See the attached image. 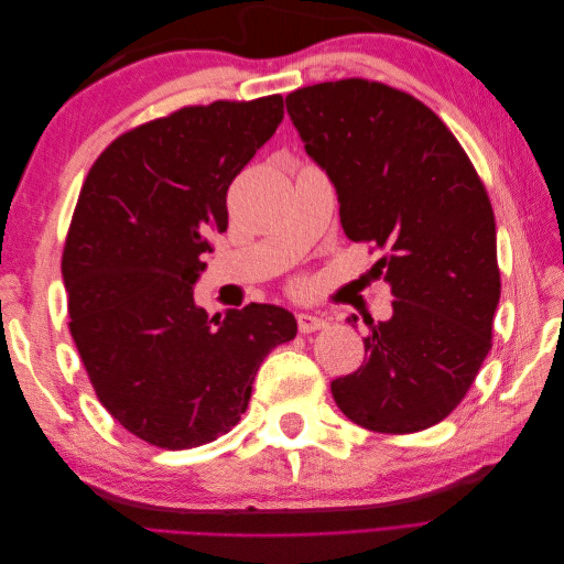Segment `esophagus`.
<instances>
[{
	"label": "esophagus",
	"instance_id": "1",
	"mask_svg": "<svg viewBox=\"0 0 564 564\" xmlns=\"http://www.w3.org/2000/svg\"><path fill=\"white\" fill-rule=\"evenodd\" d=\"M296 322H299V332H301V334L319 332V329H324V327H327V324H329L324 317L311 315V313H301V315L296 317Z\"/></svg>",
	"mask_w": 564,
	"mask_h": 564
}]
</instances>
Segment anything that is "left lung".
<instances>
[{"label": "left lung", "mask_w": 564, "mask_h": 564, "mask_svg": "<svg viewBox=\"0 0 564 564\" xmlns=\"http://www.w3.org/2000/svg\"><path fill=\"white\" fill-rule=\"evenodd\" d=\"M286 112L336 187L348 240L386 251L371 275L395 296L390 319L365 317V365L332 395L367 431L431 429L491 348L501 272L485 185L445 122L388 84H313L286 96Z\"/></svg>", "instance_id": "obj_1"}]
</instances>
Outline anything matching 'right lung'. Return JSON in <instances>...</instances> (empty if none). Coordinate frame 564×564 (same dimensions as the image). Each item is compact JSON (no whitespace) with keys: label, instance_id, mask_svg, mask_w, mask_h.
<instances>
[{"label":"right lung","instance_id":"1","mask_svg":"<svg viewBox=\"0 0 564 564\" xmlns=\"http://www.w3.org/2000/svg\"><path fill=\"white\" fill-rule=\"evenodd\" d=\"M282 117L280 94L181 108L115 139L82 185L61 265L70 334L100 404L148 445L226 435L265 355L296 336L280 305L212 317L193 296L228 187Z\"/></svg>","mask_w":564,"mask_h":564}]
</instances>
